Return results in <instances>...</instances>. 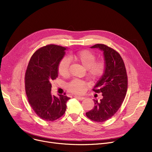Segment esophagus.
<instances>
[{"mask_svg": "<svg viewBox=\"0 0 152 152\" xmlns=\"http://www.w3.org/2000/svg\"><path fill=\"white\" fill-rule=\"evenodd\" d=\"M74 97H75V98H76V99H77L80 100H84V99H85L84 97H81V96H76V95H75V96H74Z\"/></svg>", "mask_w": 152, "mask_h": 152, "instance_id": "obj_1", "label": "esophagus"}]
</instances>
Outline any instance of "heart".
Returning a JSON list of instances; mask_svg holds the SVG:
<instances>
[{
    "label": "heart",
    "mask_w": 152,
    "mask_h": 152,
    "mask_svg": "<svg viewBox=\"0 0 152 152\" xmlns=\"http://www.w3.org/2000/svg\"><path fill=\"white\" fill-rule=\"evenodd\" d=\"M70 60L80 63L86 68V74L92 80H97L104 74L106 63L104 60H95V55L88 50H82L68 56ZM69 60L67 57L63 58L58 65V74L62 77H67L69 75ZM86 83L78 79H74L66 84V88L71 93L79 94L83 92Z\"/></svg>",
    "instance_id": "heart-1"
}]
</instances>
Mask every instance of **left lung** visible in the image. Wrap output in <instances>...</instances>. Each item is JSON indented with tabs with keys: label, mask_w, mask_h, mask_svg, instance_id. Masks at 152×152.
I'll use <instances>...</instances> for the list:
<instances>
[{
	"label": "left lung",
	"mask_w": 152,
	"mask_h": 152,
	"mask_svg": "<svg viewBox=\"0 0 152 152\" xmlns=\"http://www.w3.org/2000/svg\"><path fill=\"white\" fill-rule=\"evenodd\" d=\"M91 48H99L103 51L106 69L93 91L102 93L99 102L94 100V108L86 113L95 122L102 123L112 117L121 107L127 89V76L125 65L119 53L105 44H97Z\"/></svg>",
	"instance_id": "1"
}]
</instances>
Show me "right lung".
<instances>
[{"instance_id": "add662e5", "label": "right lung", "mask_w": 152, "mask_h": 152, "mask_svg": "<svg viewBox=\"0 0 152 152\" xmlns=\"http://www.w3.org/2000/svg\"><path fill=\"white\" fill-rule=\"evenodd\" d=\"M66 49L50 44L37 50L29 61L25 76V91L29 103L36 114L46 121L57 120L65 113V95L51 94L50 82L58 76V65Z\"/></svg>"}]
</instances>
